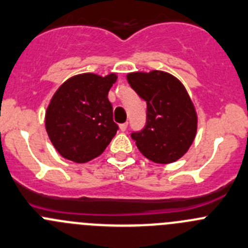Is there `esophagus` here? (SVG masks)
Here are the masks:
<instances>
[{"mask_svg":"<svg viewBox=\"0 0 248 248\" xmlns=\"http://www.w3.org/2000/svg\"><path fill=\"white\" fill-rule=\"evenodd\" d=\"M127 126H128V124H127V122H124V124H120V129H121L122 132H124L127 129Z\"/></svg>","mask_w":248,"mask_h":248,"instance_id":"1","label":"esophagus"}]
</instances>
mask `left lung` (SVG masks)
Segmentation results:
<instances>
[{
  "mask_svg": "<svg viewBox=\"0 0 248 248\" xmlns=\"http://www.w3.org/2000/svg\"><path fill=\"white\" fill-rule=\"evenodd\" d=\"M127 81L146 102V124L132 132L137 148L156 163L182 157L195 139L198 116L188 92L179 80L163 71L132 73Z\"/></svg>",
  "mask_w": 248,
  "mask_h": 248,
  "instance_id": "obj_1",
  "label": "left lung"
}]
</instances>
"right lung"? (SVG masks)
I'll return each instance as SVG.
<instances>
[{"mask_svg": "<svg viewBox=\"0 0 248 248\" xmlns=\"http://www.w3.org/2000/svg\"><path fill=\"white\" fill-rule=\"evenodd\" d=\"M115 74L74 76L58 88L46 112V129L63 157L78 163L91 161L105 150L119 126L112 119L108 93Z\"/></svg>", "mask_w": 248, "mask_h": 248, "instance_id": "right-lung-1", "label": "right lung"}]
</instances>
